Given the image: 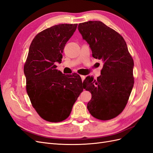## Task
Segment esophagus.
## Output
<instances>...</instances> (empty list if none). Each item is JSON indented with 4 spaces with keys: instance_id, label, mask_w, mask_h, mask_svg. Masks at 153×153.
<instances>
[{
    "instance_id": "34e87169",
    "label": "esophagus",
    "mask_w": 153,
    "mask_h": 153,
    "mask_svg": "<svg viewBox=\"0 0 153 153\" xmlns=\"http://www.w3.org/2000/svg\"><path fill=\"white\" fill-rule=\"evenodd\" d=\"M80 77H81V78H82V82L84 80V79L85 78V76H84V75H80Z\"/></svg>"
}]
</instances>
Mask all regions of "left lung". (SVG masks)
I'll list each match as a JSON object with an SVG mask.
<instances>
[{
	"label": "left lung",
	"instance_id": "left-lung-1",
	"mask_svg": "<svg viewBox=\"0 0 153 153\" xmlns=\"http://www.w3.org/2000/svg\"><path fill=\"white\" fill-rule=\"evenodd\" d=\"M78 29L89 45L92 57L103 63L96 80L88 76L83 82L92 94L87 109L96 119H113L122 112L132 91L133 60L123 37L103 22L81 23Z\"/></svg>",
	"mask_w": 153,
	"mask_h": 153
}]
</instances>
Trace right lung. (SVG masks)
Listing matches in <instances>:
<instances>
[{
  "label": "right lung",
  "mask_w": 153,
  "mask_h": 153,
  "mask_svg": "<svg viewBox=\"0 0 153 153\" xmlns=\"http://www.w3.org/2000/svg\"><path fill=\"white\" fill-rule=\"evenodd\" d=\"M78 24H59L37 34L24 65L27 92L41 118L49 122L65 120L84 90L80 75H65L56 69L67 41Z\"/></svg>",
  "instance_id": "obj_1"
}]
</instances>
